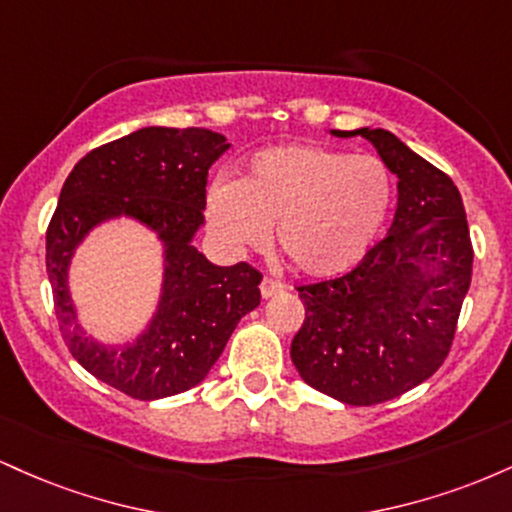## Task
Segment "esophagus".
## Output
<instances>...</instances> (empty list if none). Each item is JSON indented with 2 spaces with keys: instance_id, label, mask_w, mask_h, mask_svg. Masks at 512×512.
<instances>
[{
  "instance_id": "obj_1",
  "label": "esophagus",
  "mask_w": 512,
  "mask_h": 512,
  "mask_svg": "<svg viewBox=\"0 0 512 512\" xmlns=\"http://www.w3.org/2000/svg\"><path fill=\"white\" fill-rule=\"evenodd\" d=\"M281 291H284V284H279V281H272V279H262L260 296L264 298V301H267V298L276 296V293H281Z\"/></svg>"
}]
</instances>
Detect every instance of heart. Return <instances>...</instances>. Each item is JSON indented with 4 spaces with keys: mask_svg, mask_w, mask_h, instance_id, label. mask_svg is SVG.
<instances>
[{
    "mask_svg": "<svg viewBox=\"0 0 512 512\" xmlns=\"http://www.w3.org/2000/svg\"><path fill=\"white\" fill-rule=\"evenodd\" d=\"M395 182L375 156L317 144H284L252 156L240 178L207 195V221L228 252L264 250L276 226L279 248L305 276L354 269L383 231Z\"/></svg>",
    "mask_w": 512,
    "mask_h": 512,
    "instance_id": "heart-1",
    "label": "heart"
}]
</instances>
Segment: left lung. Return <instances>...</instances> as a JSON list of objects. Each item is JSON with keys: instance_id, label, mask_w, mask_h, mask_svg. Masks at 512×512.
<instances>
[{"instance_id": "obj_1", "label": "left lung", "mask_w": 512, "mask_h": 512, "mask_svg": "<svg viewBox=\"0 0 512 512\" xmlns=\"http://www.w3.org/2000/svg\"><path fill=\"white\" fill-rule=\"evenodd\" d=\"M363 137L397 175L387 236L349 274L301 286L305 320L291 342L301 378L351 407L395 399L440 368L472 281V240L460 190L387 129Z\"/></svg>"}]
</instances>
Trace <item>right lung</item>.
Wrapping results in <instances>:
<instances>
[{
  "instance_id": "obj_1",
  "label": "right lung",
  "mask_w": 512,
  "mask_h": 512,
  "mask_svg": "<svg viewBox=\"0 0 512 512\" xmlns=\"http://www.w3.org/2000/svg\"><path fill=\"white\" fill-rule=\"evenodd\" d=\"M228 146L223 134L202 127H142L86 154L60 192L45 260L62 337L88 373L134 399L151 402L202 383L240 317L260 305L257 269L245 262L219 267L192 245L204 226L209 168ZM117 218L155 233L164 274L145 330L127 343L105 345L80 325L68 269L78 245Z\"/></svg>"
}]
</instances>
